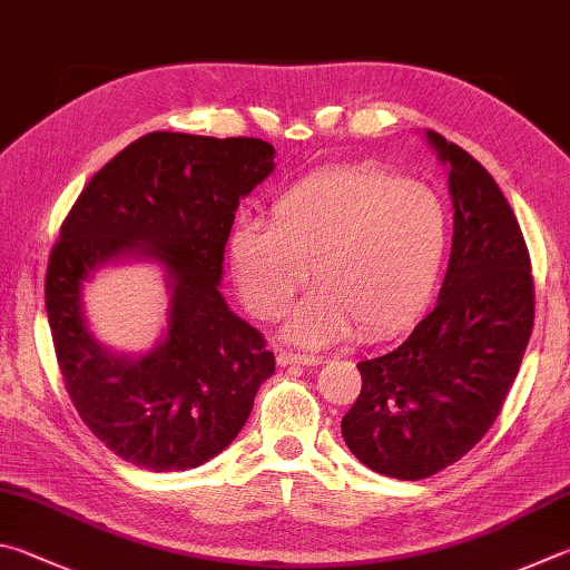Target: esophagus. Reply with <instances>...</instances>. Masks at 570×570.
<instances>
[{
	"mask_svg": "<svg viewBox=\"0 0 570 570\" xmlns=\"http://www.w3.org/2000/svg\"><path fill=\"white\" fill-rule=\"evenodd\" d=\"M323 361L315 355H305V353H293V351H279L277 353V365L285 367V365H305V367H315L321 365Z\"/></svg>",
	"mask_w": 570,
	"mask_h": 570,
	"instance_id": "34e87169",
	"label": "esophagus"
}]
</instances>
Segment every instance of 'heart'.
I'll return each mask as SVG.
<instances>
[{
	"label": "heart",
	"instance_id": "heart-1",
	"mask_svg": "<svg viewBox=\"0 0 570 570\" xmlns=\"http://www.w3.org/2000/svg\"><path fill=\"white\" fill-rule=\"evenodd\" d=\"M269 215L237 223L227 257L239 297L263 321L291 311L315 275L287 341L325 347L357 331L385 341L433 301L451 219L431 187L377 167H325L287 185Z\"/></svg>",
	"mask_w": 570,
	"mask_h": 570
}]
</instances>
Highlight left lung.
I'll list each match as a JSON object with an SVG mask.
<instances>
[{
	"instance_id": "left-lung-1",
	"label": "left lung",
	"mask_w": 570,
	"mask_h": 570,
	"mask_svg": "<svg viewBox=\"0 0 570 570\" xmlns=\"http://www.w3.org/2000/svg\"><path fill=\"white\" fill-rule=\"evenodd\" d=\"M448 167L451 263L438 303L405 343L357 363L363 387L343 417L371 471L421 481L471 451L501 413L533 331V275L521 225L488 169L428 129Z\"/></svg>"
}]
</instances>
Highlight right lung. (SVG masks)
Instances as JSON below:
<instances>
[{
  "mask_svg": "<svg viewBox=\"0 0 570 570\" xmlns=\"http://www.w3.org/2000/svg\"><path fill=\"white\" fill-rule=\"evenodd\" d=\"M273 157L257 137L149 132L89 179L59 229L45 283L59 371L85 425L127 463L155 473L207 463L275 373L265 337L219 293L235 209ZM122 256L168 273L166 337L139 358L109 354L81 315L83 279Z\"/></svg>",
  "mask_w": 570,
  "mask_h": 570,
  "instance_id": "1",
  "label": "right lung"
}]
</instances>
